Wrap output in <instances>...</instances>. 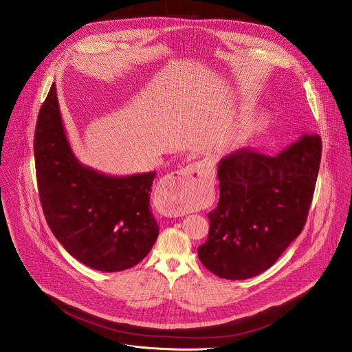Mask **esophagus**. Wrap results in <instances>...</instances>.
I'll return each instance as SVG.
<instances>
[{"label":"esophagus","mask_w":352,"mask_h":352,"mask_svg":"<svg viewBox=\"0 0 352 352\" xmlns=\"http://www.w3.org/2000/svg\"><path fill=\"white\" fill-rule=\"evenodd\" d=\"M166 198L170 199L167 212L173 216L192 212V205H202L210 194V181L198 163L174 173L164 184Z\"/></svg>","instance_id":"esophagus-1"}]
</instances>
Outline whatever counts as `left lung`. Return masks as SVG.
Listing matches in <instances>:
<instances>
[{
    "label": "left lung",
    "mask_w": 352,
    "mask_h": 352,
    "mask_svg": "<svg viewBox=\"0 0 352 352\" xmlns=\"http://www.w3.org/2000/svg\"><path fill=\"white\" fill-rule=\"evenodd\" d=\"M322 157L318 135H303L278 155L248 148L223 157L220 198L209 212L201 263L225 279L267 271L303 230Z\"/></svg>",
    "instance_id": "left-lung-1"
}]
</instances>
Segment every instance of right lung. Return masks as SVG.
<instances>
[{
	"label": "right lung",
	"mask_w": 352,
	"mask_h": 352,
	"mask_svg": "<svg viewBox=\"0 0 352 352\" xmlns=\"http://www.w3.org/2000/svg\"><path fill=\"white\" fill-rule=\"evenodd\" d=\"M35 163L47 225L76 260L104 272L139 264L158 237L150 210L155 173L107 175L74 155L53 84L35 132Z\"/></svg>",
	"instance_id": "obj_1"
}]
</instances>
